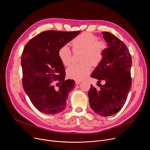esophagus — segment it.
<instances>
[{
    "label": "esophagus",
    "instance_id": "34e87169",
    "mask_svg": "<svg viewBox=\"0 0 150 150\" xmlns=\"http://www.w3.org/2000/svg\"><path fill=\"white\" fill-rule=\"evenodd\" d=\"M81 81H79V80H75V84H79L80 83H81Z\"/></svg>",
    "mask_w": 150,
    "mask_h": 150
}]
</instances>
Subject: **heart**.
<instances>
[{
	"label": "heart",
	"instance_id": "1",
	"mask_svg": "<svg viewBox=\"0 0 150 150\" xmlns=\"http://www.w3.org/2000/svg\"><path fill=\"white\" fill-rule=\"evenodd\" d=\"M96 35L89 32H83L75 38L72 41L74 52L83 51L80 64H73L67 69V76L75 80H82L90 73L92 65L97 66L103 61L107 44L104 41H98ZM58 57L66 66L70 65L72 61V54L67 45L61 47Z\"/></svg>",
	"mask_w": 150,
	"mask_h": 150
}]
</instances>
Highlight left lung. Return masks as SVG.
<instances>
[{
    "instance_id": "1",
    "label": "left lung",
    "mask_w": 150,
    "mask_h": 150,
    "mask_svg": "<svg viewBox=\"0 0 150 150\" xmlns=\"http://www.w3.org/2000/svg\"><path fill=\"white\" fill-rule=\"evenodd\" d=\"M108 43L103 61L93 70L91 77L105 84L97 90L91 84L88 92L91 109L103 117L119 112L127 101L131 88V57L127 46L113 34L103 31Z\"/></svg>"
}]
</instances>
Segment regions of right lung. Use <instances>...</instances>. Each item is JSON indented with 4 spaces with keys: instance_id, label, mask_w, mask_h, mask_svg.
<instances>
[{
    "instance_id": "add662e5",
    "label": "right lung",
    "mask_w": 150,
    "mask_h": 150,
    "mask_svg": "<svg viewBox=\"0 0 150 150\" xmlns=\"http://www.w3.org/2000/svg\"><path fill=\"white\" fill-rule=\"evenodd\" d=\"M80 33V31H45L25 45L21 57L22 85L31 102L39 111L55 114L66 107L67 96L75 82L64 80L65 69L58 52L61 47ZM54 81L58 82V88L53 85Z\"/></svg>"
}]
</instances>
